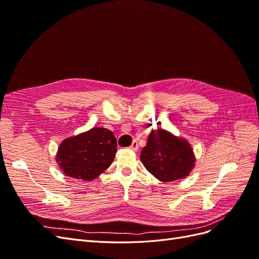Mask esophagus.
Returning a JSON list of instances; mask_svg holds the SVG:
<instances>
[{
	"mask_svg": "<svg viewBox=\"0 0 259 259\" xmlns=\"http://www.w3.org/2000/svg\"><path fill=\"white\" fill-rule=\"evenodd\" d=\"M130 149H131V150H133V151H137L138 150V144H137L136 140H134V142H133V144L131 145Z\"/></svg>",
	"mask_w": 259,
	"mask_h": 259,
	"instance_id": "1",
	"label": "esophagus"
}]
</instances>
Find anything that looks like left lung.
I'll use <instances>...</instances> for the list:
<instances>
[{"instance_id":"8db88e82","label":"left lung","mask_w":259,"mask_h":259,"mask_svg":"<svg viewBox=\"0 0 259 259\" xmlns=\"http://www.w3.org/2000/svg\"><path fill=\"white\" fill-rule=\"evenodd\" d=\"M140 160L149 173L162 183L186 178L195 166L191 145L163 128L150 133Z\"/></svg>"}]
</instances>
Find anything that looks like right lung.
I'll list each match as a JSON object with an SVG mask.
<instances>
[{"instance_id": "right-lung-1", "label": "right lung", "mask_w": 259, "mask_h": 259, "mask_svg": "<svg viewBox=\"0 0 259 259\" xmlns=\"http://www.w3.org/2000/svg\"><path fill=\"white\" fill-rule=\"evenodd\" d=\"M115 152L113 133L104 127H93L62 140L56 162L66 176L92 182L111 165Z\"/></svg>"}]
</instances>
